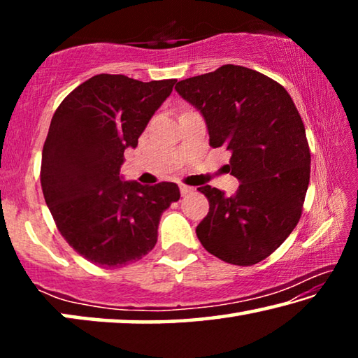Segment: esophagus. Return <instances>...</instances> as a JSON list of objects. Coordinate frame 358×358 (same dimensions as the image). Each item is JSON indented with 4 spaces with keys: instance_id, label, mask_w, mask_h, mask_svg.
Here are the masks:
<instances>
[{
    "instance_id": "obj_1",
    "label": "esophagus",
    "mask_w": 358,
    "mask_h": 358,
    "mask_svg": "<svg viewBox=\"0 0 358 358\" xmlns=\"http://www.w3.org/2000/svg\"><path fill=\"white\" fill-rule=\"evenodd\" d=\"M192 191H194V187L187 186V185H180V192H181V196H186V194H189V192H192Z\"/></svg>"
}]
</instances>
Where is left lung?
I'll use <instances>...</instances> for the list:
<instances>
[{
  "label": "left lung",
  "instance_id": "8db88e82",
  "mask_svg": "<svg viewBox=\"0 0 358 358\" xmlns=\"http://www.w3.org/2000/svg\"><path fill=\"white\" fill-rule=\"evenodd\" d=\"M175 90L203 115L211 147L232 153L227 169L240 181L229 197L197 187L210 202L197 238L224 262L257 264L282 245L303 211L311 153L300 113L282 85L243 66L224 64Z\"/></svg>",
  "mask_w": 358,
  "mask_h": 358
}]
</instances>
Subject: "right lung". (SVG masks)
<instances>
[{"mask_svg":"<svg viewBox=\"0 0 358 358\" xmlns=\"http://www.w3.org/2000/svg\"><path fill=\"white\" fill-rule=\"evenodd\" d=\"M175 82L99 74L72 90L53 113L41 164L45 203L69 246L102 268L153 250L162 211L180 199L175 183L120 178L124 150L137 147Z\"/></svg>","mask_w":358,"mask_h":358,"instance_id":"right-lung-1","label":"right lung"}]
</instances>
